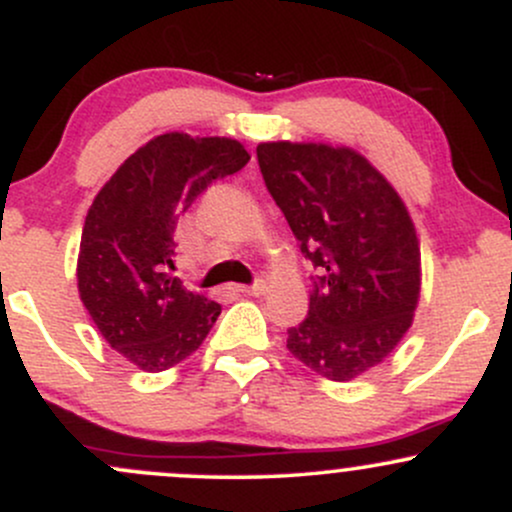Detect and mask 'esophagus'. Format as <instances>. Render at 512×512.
<instances>
[{
  "label": "esophagus",
  "instance_id": "esophagus-1",
  "mask_svg": "<svg viewBox=\"0 0 512 512\" xmlns=\"http://www.w3.org/2000/svg\"><path fill=\"white\" fill-rule=\"evenodd\" d=\"M236 291L243 293V296H262V293L267 291V284H264L262 279H257L252 286H238Z\"/></svg>",
  "mask_w": 512,
  "mask_h": 512
}]
</instances>
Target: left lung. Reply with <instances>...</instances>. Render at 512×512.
<instances>
[{"mask_svg": "<svg viewBox=\"0 0 512 512\" xmlns=\"http://www.w3.org/2000/svg\"><path fill=\"white\" fill-rule=\"evenodd\" d=\"M257 161L303 257L320 269L286 349L346 383L390 356L411 327L421 286L414 223L395 187L344 146L260 144Z\"/></svg>", "mask_w": 512, "mask_h": 512, "instance_id": "8db88e82", "label": "left lung"}]
</instances>
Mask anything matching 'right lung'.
Segmentation results:
<instances>
[{"mask_svg": "<svg viewBox=\"0 0 512 512\" xmlns=\"http://www.w3.org/2000/svg\"><path fill=\"white\" fill-rule=\"evenodd\" d=\"M248 161L236 139L161 134L115 170L88 209L79 296L105 342L146 373L195 354L221 315L219 303L170 274L173 233L211 182Z\"/></svg>", "mask_w": 512, "mask_h": 512, "instance_id": "obj_1", "label": "right lung"}]
</instances>
